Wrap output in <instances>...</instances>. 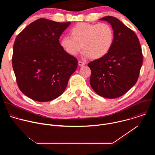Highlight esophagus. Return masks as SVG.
<instances>
[{"label": "esophagus", "mask_w": 155, "mask_h": 155, "mask_svg": "<svg viewBox=\"0 0 155 155\" xmlns=\"http://www.w3.org/2000/svg\"><path fill=\"white\" fill-rule=\"evenodd\" d=\"M78 65L80 66H83V65H85V62H83V61H78Z\"/></svg>", "instance_id": "34e87169"}]
</instances>
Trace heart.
I'll list each match as a JSON object with an SVG mask.
<instances>
[{
	"instance_id": "obj_1",
	"label": "heart",
	"mask_w": 155,
	"mask_h": 155,
	"mask_svg": "<svg viewBox=\"0 0 155 155\" xmlns=\"http://www.w3.org/2000/svg\"><path fill=\"white\" fill-rule=\"evenodd\" d=\"M71 36H64L60 40L62 48L71 56L77 55L81 50L84 55L93 59L105 56L111 49L114 32L107 23H80L70 30Z\"/></svg>"
}]
</instances>
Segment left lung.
<instances>
[{
  "label": "left lung",
  "mask_w": 155,
  "mask_h": 155,
  "mask_svg": "<svg viewBox=\"0 0 155 155\" xmlns=\"http://www.w3.org/2000/svg\"><path fill=\"white\" fill-rule=\"evenodd\" d=\"M99 20L112 26L114 40L105 56L88 63L91 71L90 84L98 95L115 99L124 94L136 83L143 56L137 36L121 21L110 16Z\"/></svg>",
  "instance_id": "8db88e82"
}]
</instances>
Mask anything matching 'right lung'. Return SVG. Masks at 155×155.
Wrapping results in <instances>:
<instances>
[{"mask_svg":"<svg viewBox=\"0 0 155 155\" xmlns=\"http://www.w3.org/2000/svg\"><path fill=\"white\" fill-rule=\"evenodd\" d=\"M70 25L40 18L15 39L12 65L17 84L34 101L47 102L58 97L77 69V58L66 53L59 40Z\"/></svg>","mask_w":155,"mask_h":155,"instance_id":"1","label":"right lung"}]
</instances>
